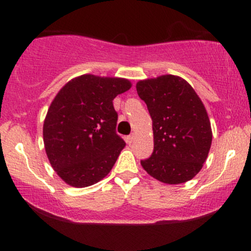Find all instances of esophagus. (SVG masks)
Here are the masks:
<instances>
[{"label": "esophagus", "instance_id": "esophagus-1", "mask_svg": "<svg viewBox=\"0 0 251 251\" xmlns=\"http://www.w3.org/2000/svg\"><path fill=\"white\" fill-rule=\"evenodd\" d=\"M133 140H134V134H131V135H128V137H126V143L129 144V145H131Z\"/></svg>", "mask_w": 251, "mask_h": 251}]
</instances>
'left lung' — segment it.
Here are the masks:
<instances>
[{
  "mask_svg": "<svg viewBox=\"0 0 251 251\" xmlns=\"http://www.w3.org/2000/svg\"><path fill=\"white\" fill-rule=\"evenodd\" d=\"M152 118L154 148L140 160L150 176L166 184L185 183L201 171L212 140L210 120L194 88L179 76L162 75L137 83Z\"/></svg>",
  "mask_w": 251,
  "mask_h": 251,
  "instance_id": "obj_1",
  "label": "left lung"
}]
</instances>
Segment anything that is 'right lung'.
Here are the masks:
<instances>
[{
	"label": "right lung",
	"instance_id": "add662e5",
	"mask_svg": "<svg viewBox=\"0 0 251 251\" xmlns=\"http://www.w3.org/2000/svg\"><path fill=\"white\" fill-rule=\"evenodd\" d=\"M129 88L122 77L85 74L54 98L43 123V143L51 168L67 184L93 185L113 168L125 148L116 132L113 99Z\"/></svg>",
	"mask_w": 251,
	"mask_h": 251
}]
</instances>
